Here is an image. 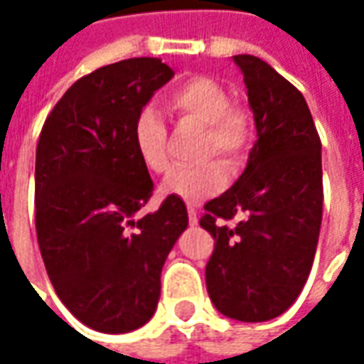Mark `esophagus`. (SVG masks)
I'll use <instances>...</instances> for the list:
<instances>
[{
	"mask_svg": "<svg viewBox=\"0 0 364 364\" xmlns=\"http://www.w3.org/2000/svg\"><path fill=\"white\" fill-rule=\"evenodd\" d=\"M188 220L190 225H198V210L192 204H188Z\"/></svg>",
	"mask_w": 364,
	"mask_h": 364,
	"instance_id": "esophagus-1",
	"label": "esophagus"
}]
</instances>
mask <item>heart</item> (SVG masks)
Returning a JSON list of instances; mask_svg holds the SVG:
<instances>
[{"instance_id":"obj_1","label":"heart","mask_w":364,"mask_h":364,"mask_svg":"<svg viewBox=\"0 0 364 364\" xmlns=\"http://www.w3.org/2000/svg\"><path fill=\"white\" fill-rule=\"evenodd\" d=\"M166 107L180 119L204 125L200 158H220L227 168H239L253 139V117L245 107L231 103V92L210 77L184 78L166 95ZM132 141L147 170H168V129L154 107H141L133 119ZM215 160L174 168L161 182V190L186 203H200L225 188L227 174Z\"/></svg>"}]
</instances>
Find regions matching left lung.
<instances>
[{
    "label": "left lung",
    "instance_id": "left-lung-1",
    "mask_svg": "<svg viewBox=\"0 0 364 364\" xmlns=\"http://www.w3.org/2000/svg\"><path fill=\"white\" fill-rule=\"evenodd\" d=\"M243 73L257 141L239 180L204 204L200 227L215 237L206 289L220 314L265 322L300 296L322 223V144L308 103L289 80L251 54ZM244 217L235 228L225 220Z\"/></svg>",
    "mask_w": 364,
    "mask_h": 364
}]
</instances>
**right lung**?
I'll return each mask as SVG.
<instances>
[{
	"mask_svg": "<svg viewBox=\"0 0 364 364\" xmlns=\"http://www.w3.org/2000/svg\"><path fill=\"white\" fill-rule=\"evenodd\" d=\"M174 70L129 58L78 78L36 147V232L56 296L89 328L144 326L160 300L168 253L188 227L182 198L137 217L154 192L132 141L133 119Z\"/></svg>",
	"mask_w": 364,
	"mask_h": 364,
	"instance_id": "right-lung-1",
	"label": "right lung"
}]
</instances>
